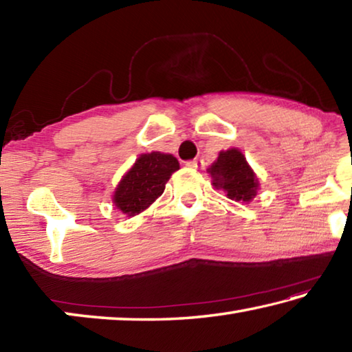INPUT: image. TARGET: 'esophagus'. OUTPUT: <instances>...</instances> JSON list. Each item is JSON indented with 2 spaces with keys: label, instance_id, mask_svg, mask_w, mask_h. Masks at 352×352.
Instances as JSON below:
<instances>
[{
  "label": "esophagus",
  "instance_id": "obj_1",
  "mask_svg": "<svg viewBox=\"0 0 352 352\" xmlns=\"http://www.w3.org/2000/svg\"><path fill=\"white\" fill-rule=\"evenodd\" d=\"M186 166L190 169H204L205 163H204V160H192V162H188Z\"/></svg>",
  "mask_w": 352,
  "mask_h": 352
}]
</instances>
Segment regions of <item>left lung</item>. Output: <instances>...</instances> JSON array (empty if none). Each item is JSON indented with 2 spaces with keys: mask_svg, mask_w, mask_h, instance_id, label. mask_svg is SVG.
Returning a JSON list of instances; mask_svg holds the SVG:
<instances>
[{
  "mask_svg": "<svg viewBox=\"0 0 352 352\" xmlns=\"http://www.w3.org/2000/svg\"><path fill=\"white\" fill-rule=\"evenodd\" d=\"M208 174L214 188L222 189L226 197L241 204H250L259 190L258 177L245 155L236 147L220 151L216 162L208 168Z\"/></svg>",
  "mask_w": 352,
  "mask_h": 352,
  "instance_id": "left-lung-1",
  "label": "left lung"
}]
</instances>
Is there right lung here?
<instances>
[{
    "label": "right lung",
    "mask_w": 352,
    "mask_h": 352,
    "mask_svg": "<svg viewBox=\"0 0 352 352\" xmlns=\"http://www.w3.org/2000/svg\"><path fill=\"white\" fill-rule=\"evenodd\" d=\"M180 169L170 153H141L113 192V205L127 217L138 216L164 192L170 175Z\"/></svg>",
    "instance_id": "right-lung-1"
}]
</instances>
